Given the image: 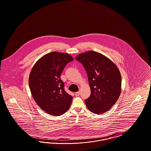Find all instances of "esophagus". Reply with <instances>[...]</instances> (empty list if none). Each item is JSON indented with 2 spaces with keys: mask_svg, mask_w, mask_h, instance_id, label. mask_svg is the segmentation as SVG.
Masks as SVG:
<instances>
[{
  "mask_svg": "<svg viewBox=\"0 0 151 151\" xmlns=\"http://www.w3.org/2000/svg\"><path fill=\"white\" fill-rule=\"evenodd\" d=\"M79 95H80V92H77L75 93V96H79Z\"/></svg>",
  "mask_w": 151,
  "mask_h": 151,
  "instance_id": "34e87169",
  "label": "esophagus"
}]
</instances>
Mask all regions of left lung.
Here are the masks:
<instances>
[{
	"label": "left lung",
	"mask_w": 151,
	"mask_h": 151,
	"mask_svg": "<svg viewBox=\"0 0 151 151\" xmlns=\"http://www.w3.org/2000/svg\"><path fill=\"white\" fill-rule=\"evenodd\" d=\"M75 59L83 65L88 78L91 93L85 100L86 107L94 114L105 113L121 94L122 79L118 68L108 58L93 51L81 53Z\"/></svg>",
	"instance_id": "8db88e82"
}]
</instances>
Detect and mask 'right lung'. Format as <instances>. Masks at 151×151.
<instances>
[{
	"instance_id": "obj_1",
	"label": "right lung",
	"mask_w": 151,
	"mask_h": 151,
	"mask_svg": "<svg viewBox=\"0 0 151 151\" xmlns=\"http://www.w3.org/2000/svg\"><path fill=\"white\" fill-rule=\"evenodd\" d=\"M73 60L68 54L51 52L41 58L30 71L29 86L33 98L49 114L62 115L70 107L72 96L65 91L60 77L65 66Z\"/></svg>"
}]
</instances>
